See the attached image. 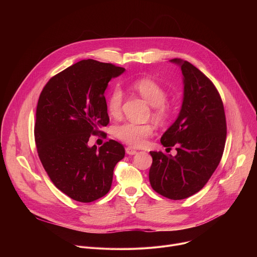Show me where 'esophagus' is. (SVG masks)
Listing matches in <instances>:
<instances>
[{"label":"esophagus","mask_w":257,"mask_h":257,"mask_svg":"<svg viewBox=\"0 0 257 257\" xmlns=\"http://www.w3.org/2000/svg\"><path fill=\"white\" fill-rule=\"evenodd\" d=\"M137 150L134 149V148H132V147H127L126 148V153L127 154H129V155H134V154H137Z\"/></svg>","instance_id":"34e87169"}]
</instances>
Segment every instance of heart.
I'll list each match as a JSON object with an SVG mask.
<instances>
[{
    "mask_svg": "<svg viewBox=\"0 0 257 257\" xmlns=\"http://www.w3.org/2000/svg\"><path fill=\"white\" fill-rule=\"evenodd\" d=\"M131 88L152 105V116L158 121L168 120L174 111L172 103L167 101V90L156 80L148 77L139 78L131 82ZM124 93L118 86H114L108 94L106 106L111 117L117 118L121 114ZM154 126L151 123H134L125 121L115 125L112 134L115 139L132 147H141L154 133Z\"/></svg>",
    "mask_w": 257,
    "mask_h": 257,
    "instance_id": "1",
    "label": "heart"
}]
</instances>
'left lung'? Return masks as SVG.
Masks as SVG:
<instances>
[{
	"label": "left lung",
	"mask_w": 257,
	"mask_h": 257,
	"mask_svg": "<svg viewBox=\"0 0 257 257\" xmlns=\"http://www.w3.org/2000/svg\"><path fill=\"white\" fill-rule=\"evenodd\" d=\"M171 61L181 65L184 96L177 119L160 142L170 149L176 147L177 154L151 151L149 180L159 195L182 200L202 190L218 168L227 126L221 96L210 79L186 60Z\"/></svg>",
	"instance_id": "8db88e82"
}]
</instances>
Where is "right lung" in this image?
Returning <instances> with one entry per match:
<instances>
[{
    "mask_svg": "<svg viewBox=\"0 0 257 257\" xmlns=\"http://www.w3.org/2000/svg\"><path fill=\"white\" fill-rule=\"evenodd\" d=\"M124 67L81 60L53 76L40 92L34 126L38 157L51 181L73 200L96 201L110 190L125 148L109 140L97 150L90 136L109 123L104 91Z\"/></svg>",
    "mask_w": 257,
    "mask_h": 257,
    "instance_id": "obj_1",
    "label": "right lung"
}]
</instances>
